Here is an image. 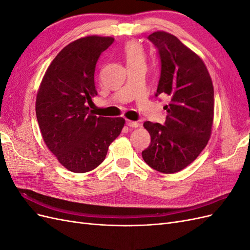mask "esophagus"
Here are the masks:
<instances>
[{
  "label": "esophagus",
  "mask_w": 250,
  "mask_h": 250,
  "mask_svg": "<svg viewBox=\"0 0 250 250\" xmlns=\"http://www.w3.org/2000/svg\"><path fill=\"white\" fill-rule=\"evenodd\" d=\"M126 124H127V126H129L131 128H137L140 126V124L138 122H134V121H129V120L127 121Z\"/></svg>",
  "instance_id": "obj_1"
}]
</instances>
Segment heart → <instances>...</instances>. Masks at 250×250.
Instances as JSON below:
<instances>
[{
	"label": "heart",
	"instance_id": "1",
	"mask_svg": "<svg viewBox=\"0 0 250 250\" xmlns=\"http://www.w3.org/2000/svg\"><path fill=\"white\" fill-rule=\"evenodd\" d=\"M124 56L128 66L145 63V52L138 42H128L124 47Z\"/></svg>",
	"mask_w": 250,
	"mask_h": 250
}]
</instances>
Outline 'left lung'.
<instances>
[{"label": "left lung", "mask_w": 250, "mask_h": 250, "mask_svg": "<svg viewBox=\"0 0 250 250\" xmlns=\"http://www.w3.org/2000/svg\"><path fill=\"white\" fill-rule=\"evenodd\" d=\"M162 69L155 97L169 96L165 125L147 122L151 142L142 152L152 169L176 173L193 163L208 145L214 122V86L203 60L176 36L156 31L148 36Z\"/></svg>", "instance_id": "8db88e82"}]
</instances>
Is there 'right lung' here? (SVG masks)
I'll return each mask as SVG.
<instances>
[{
	"label": "right lung",
	"mask_w": 250,
	"mask_h": 250,
	"mask_svg": "<svg viewBox=\"0 0 250 250\" xmlns=\"http://www.w3.org/2000/svg\"><path fill=\"white\" fill-rule=\"evenodd\" d=\"M113 41L90 35L67 44L53 59L37 92L35 111L43 142L74 173L97 168L125 124L123 118L97 117L87 106L98 94L97 62Z\"/></svg>",
	"instance_id": "add662e5"
}]
</instances>
